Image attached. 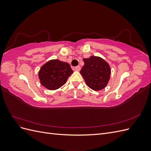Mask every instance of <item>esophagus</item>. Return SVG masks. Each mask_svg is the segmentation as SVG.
<instances>
[{"instance_id": "obj_1", "label": "esophagus", "mask_w": 151, "mask_h": 151, "mask_svg": "<svg viewBox=\"0 0 151 151\" xmlns=\"http://www.w3.org/2000/svg\"><path fill=\"white\" fill-rule=\"evenodd\" d=\"M74 69L75 70H77V71H79V70H81V67H80V65L76 66V67H75L74 68Z\"/></svg>"}]
</instances>
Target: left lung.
<instances>
[{"label": "left lung", "mask_w": 151, "mask_h": 151, "mask_svg": "<svg viewBox=\"0 0 151 151\" xmlns=\"http://www.w3.org/2000/svg\"><path fill=\"white\" fill-rule=\"evenodd\" d=\"M84 65L80 71L86 84L91 89L99 91L107 85L111 70L108 63L98 57L92 56L84 59Z\"/></svg>", "instance_id": "1"}]
</instances>
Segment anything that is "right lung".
<instances>
[{
    "instance_id": "add662e5",
    "label": "right lung",
    "mask_w": 151,
    "mask_h": 151,
    "mask_svg": "<svg viewBox=\"0 0 151 151\" xmlns=\"http://www.w3.org/2000/svg\"><path fill=\"white\" fill-rule=\"evenodd\" d=\"M73 73L70 65L59 60H52L44 64L39 72L42 84L50 90H55L64 84Z\"/></svg>"
}]
</instances>
